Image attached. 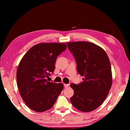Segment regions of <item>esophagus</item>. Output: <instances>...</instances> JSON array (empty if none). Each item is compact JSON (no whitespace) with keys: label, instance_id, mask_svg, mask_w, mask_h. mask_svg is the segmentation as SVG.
Returning <instances> with one entry per match:
<instances>
[{"label":"esophagus","instance_id":"esophagus-1","mask_svg":"<svg viewBox=\"0 0 130 130\" xmlns=\"http://www.w3.org/2000/svg\"><path fill=\"white\" fill-rule=\"evenodd\" d=\"M69 84H63V86H64L65 88H68L69 87Z\"/></svg>","mask_w":130,"mask_h":130}]
</instances>
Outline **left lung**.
<instances>
[{
  "mask_svg": "<svg viewBox=\"0 0 130 130\" xmlns=\"http://www.w3.org/2000/svg\"><path fill=\"white\" fill-rule=\"evenodd\" d=\"M77 63V70L83 77L82 83L71 84L74 91L72 105L84 112L93 111L102 104L112 84L111 66L104 50L85 41L67 43Z\"/></svg>",
  "mask_w": 130,
  "mask_h": 130,
  "instance_id": "obj_1",
  "label": "left lung"
}]
</instances>
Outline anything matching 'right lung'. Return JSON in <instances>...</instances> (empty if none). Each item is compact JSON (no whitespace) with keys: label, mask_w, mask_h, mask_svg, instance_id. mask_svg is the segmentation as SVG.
I'll return each instance as SVG.
<instances>
[{"label":"right lung","mask_w":130,"mask_h":130,"mask_svg":"<svg viewBox=\"0 0 130 130\" xmlns=\"http://www.w3.org/2000/svg\"><path fill=\"white\" fill-rule=\"evenodd\" d=\"M66 43H41L28 50L19 63L17 81L19 93L27 106L41 112L53 106L63 88L62 83L47 81L54 72L58 56Z\"/></svg>","instance_id":"obj_1"}]
</instances>
